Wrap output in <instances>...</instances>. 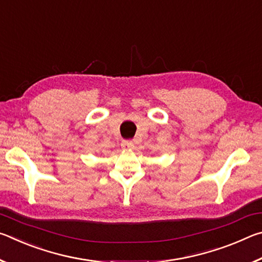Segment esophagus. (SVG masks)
I'll return each instance as SVG.
<instances>
[{
    "mask_svg": "<svg viewBox=\"0 0 262 262\" xmlns=\"http://www.w3.org/2000/svg\"><path fill=\"white\" fill-rule=\"evenodd\" d=\"M121 147L125 150H132V149H134V143H133L132 141H122Z\"/></svg>",
    "mask_w": 262,
    "mask_h": 262,
    "instance_id": "obj_1",
    "label": "esophagus"
}]
</instances>
